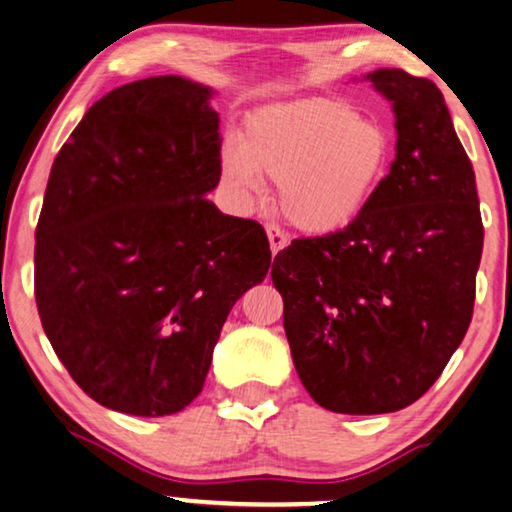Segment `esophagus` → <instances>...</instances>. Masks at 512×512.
Instances as JSON below:
<instances>
[{
	"instance_id": "obj_1",
	"label": "esophagus",
	"mask_w": 512,
	"mask_h": 512,
	"mask_svg": "<svg viewBox=\"0 0 512 512\" xmlns=\"http://www.w3.org/2000/svg\"><path fill=\"white\" fill-rule=\"evenodd\" d=\"M265 231H267V238H270V249H272V254H279V251H281L283 247H288L290 238H288V233L283 231L279 224L270 222V224L265 226Z\"/></svg>"
}]
</instances>
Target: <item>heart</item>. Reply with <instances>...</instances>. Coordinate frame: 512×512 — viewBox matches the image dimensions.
Wrapping results in <instances>:
<instances>
[{"label": "heart", "mask_w": 512, "mask_h": 512, "mask_svg": "<svg viewBox=\"0 0 512 512\" xmlns=\"http://www.w3.org/2000/svg\"><path fill=\"white\" fill-rule=\"evenodd\" d=\"M395 163V138L345 99L313 97L261 108L245 145L224 147V177L256 195L261 174L279 186L281 213L306 233H331L372 204Z\"/></svg>", "instance_id": "b5f03b06"}]
</instances>
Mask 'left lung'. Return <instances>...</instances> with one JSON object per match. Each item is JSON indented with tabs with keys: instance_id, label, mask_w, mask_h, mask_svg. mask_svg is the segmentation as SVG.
<instances>
[{
	"instance_id": "left-lung-1",
	"label": "left lung",
	"mask_w": 512,
	"mask_h": 512,
	"mask_svg": "<svg viewBox=\"0 0 512 512\" xmlns=\"http://www.w3.org/2000/svg\"><path fill=\"white\" fill-rule=\"evenodd\" d=\"M397 115V156L345 229L274 256L283 329L304 388L333 413H395L454 356L474 313L483 222L472 163L440 88L374 70Z\"/></svg>"
}]
</instances>
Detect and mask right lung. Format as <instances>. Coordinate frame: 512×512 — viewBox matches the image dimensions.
Wrapping results in <instances>:
<instances>
[{
	"label": "right lung",
	"mask_w": 512,
	"mask_h": 512,
	"mask_svg": "<svg viewBox=\"0 0 512 512\" xmlns=\"http://www.w3.org/2000/svg\"><path fill=\"white\" fill-rule=\"evenodd\" d=\"M208 97L174 74L111 90L47 181L33 254L40 322L74 383L120 413L186 408L226 315L272 263L261 224L204 197L222 174Z\"/></svg>",
	"instance_id": "add662e5"
}]
</instances>
